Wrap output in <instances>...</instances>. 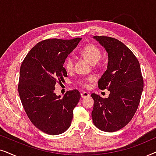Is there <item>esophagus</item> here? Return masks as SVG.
I'll use <instances>...</instances> for the list:
<instances>
[{
    "mask_svg": "<svg viewBox=\"0 0 156 156\" xmlns=\"http://www.w3.org/2000/svg\"><path fill=\"white\" fill-rule=\"evenodd\" d=\"M89 94L86 92V91H83V92L81 93V97H82V98H86V97H89Z\"/></svg>",
    "mask_w": 156,
    "mask_h": 156,
    "instance_id": "esophagus-1",
    "label": "esophagus"
}]
</instances>
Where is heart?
Listing matches in <instances>:
<instances>
[{
  "label": "heart",
  "instance_id": "b5f03b06",
  "mask_svg": "<svg viewBox=\"0 0 156 156\" xmlns=\"http://www.w3.org/2000/svg\"><path fill=\"white\" fill-rule=\"evenodd\" d=\"M82 56L88 60L91 65H95L99 59L101 58V50L97 46L93 44H88L84 46L80 51ZM64 67L67 72H71L74 69V59L72 57L68 56L64 61ZM95 77L93 75H89L87 77H84L78 80L77 84L81 87H87L89 83L94 82Z\"/></svg>",
  "mask_w": 156,
  "mask_h": 156
}]
</instances>
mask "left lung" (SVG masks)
Returning a JSON list of instances; mask_svg holds the SVG:
<instances>
[{
  "instance_id": "1",
  "label": "left lung",
  "mask_w": 156,
  "mask_h": 156,
  "mask_svg": "<svg viewBox=\"0 0 156 156\" xmlns=\"http://www.w3.org/2000/svg\"><path fill=\"white\" fill-rule=\"evenodd\" d=\"M108 52L107 69L98 82L100 89L110 91L108 98L93 93L94 124L106 132L119 131L133 118L140 103L144 79L139 62L130 49L116 38L94 36Z\"/></svg>"
}]
</instances>
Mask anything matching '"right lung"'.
<instances>
[{
  "label": "right lung",
  "mask_w": 156,
  "mask_h": 156,
  "mask_svg": "<svg viewBox=\"0 0 156 156\" xmlns=\"http://www.w3.org/2000/svg\"><path fill=\"white\" fill-rule=\"evenodd\" d=\"M81 39L42 40L30 50L21 64L18 89L23 106L33 124L49 135L67 131L80 101L77 89L67 91L63 98L54 90L55 84H62L67 76L64 61Z\"/></svg>",
  "instance_id": "obj_1"
}]
</instances>
